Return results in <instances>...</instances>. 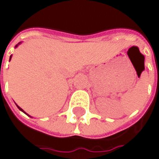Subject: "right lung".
Here are the masks:
<instances>
[{
	"mask_svg": "<svg viewBox=\"0 0 159 159\" xmlns=\"http://www.w3.org/2000/svg\"><path fill=\"white\" fill-rule=\"evenodd\" d=\"M19 43H18V44H19ZM17 46H16V47H17ZM10 59H11V58H10ZM17 107H18V108H19V110H21V111H22V112H24V110H23V109H22V108H21V107H18V106H17ZM24 113H25V112H24Z\"/></svg>",
	"mask_w": 159,
	"mask_h": 159,
	"instance_id": "add662e5",
	"label": "right lung"
}]
</instances>
